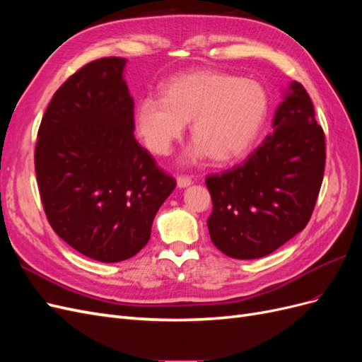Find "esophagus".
I'll use <instances>...</instances> for the list:
<instances>
[{"label": "esophagus", "mask_w": 362, "mask_h": 362, "mask_svg": "<svg viewBox=\"0 0 362 362\" xmlns=\"http://www.w3.org/2000/svg\"><path fill=\"white\" fill-rule=\"evenodd\" d=\"M192 178L190 177H184V175H180V177L177 178V184L180 189H184V187H189V185L192 184Z\"/></svg>", "instance_id": "34e87169"}]
</instances>
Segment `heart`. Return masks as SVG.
I'll return each mask as SVG.
<instances>
[{"instance_id":"1","label":"heart","mask_w":362,"mask_h":362,"mask_svg":"<svg viewBox=\"0 0 362 362\" xmlns=\"http://www.w3.org/2000/svg\"><path fill=\"white\" fill-rule=\"evenodd\" d=\"M269 112V98L258 81L217 71H196L173 78L161 96H145L136 105V127L145 145L168 156L187 122L196 139L187 160L210 157L229 163L245 156Z\"/></svg>"}]
</instances>
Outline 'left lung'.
<instances>
[{
    "instance_id": "8db88e82",
    "label": "left lung",
    "mask_w": 362,
    "mask_h": 362,
    "mask_svg": "<svg viewBox=\"0 0 362 362\" xmlns=\"http://www.w3.org/2000/svg\"><path fill=\"white\" fill-rule=\"evenodd\" d=\"M273 128L243 164L205 178L208 231L231 258H261L287 243L310 222L322 187L325 133L300 83L290 84Z\"/></svg>"
}]
</instances>
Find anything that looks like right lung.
<instances>
[{
  "label": "right lung",
  "instance_id": "obj_1",
  "mask_svg": "<svg viewBox=\"0 0 362 362\" xmlns=\"http://www.w3.org/2000/svg\"><path fill=\"white\" fill-rule=\"evenodd\" d=\"M125 59L84 64L54 93L37 131L36 178L56 234L101 262L134 257L177 181L134 139Z\"/></svg>",
  "mask_w": 362,
  "mask_h": 362
}]
</instances>
